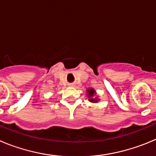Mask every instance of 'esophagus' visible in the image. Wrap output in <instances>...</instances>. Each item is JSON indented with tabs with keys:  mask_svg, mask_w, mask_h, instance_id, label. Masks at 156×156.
<instances>
[{
	"mask_svg": "<svg viewBox=\"0 0 156 156\" xmlns=\"http://www.w3.org/2000/svg\"><path fill=\"white\" fill-rule=\"evenodd\" d=\"M69 85H70V86H74V84H73V83H70Z\"/></svg>",
	"mask_w": 156,
	"mask_h": 156,
	"instance_id": "1",
	"label": "esophagus"
}]
</instances>
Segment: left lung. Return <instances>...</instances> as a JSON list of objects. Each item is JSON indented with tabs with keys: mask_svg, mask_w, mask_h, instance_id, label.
I'll use <instances>...</instances> for the list:
<instances>
[{
	"mask_svg": "<svg viewBox=\"0 0 156 156\" xmlns=\"http://www.w3.org/2000/svg\"><path fill=\"white\" fill-rule=\"evenodd\" d=\"M87 92H88V97H93L94 95H95V90H93L92 88H91V89H88L87 90ZM89 101L90 102H97V99H89Z\"/></svg>",
	"mask_w": 156,
	"mask_h": 156,
	"instance_id": "8db88e82",
	"label": "left lung"
}]
</instances>
